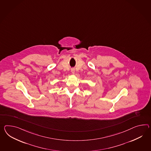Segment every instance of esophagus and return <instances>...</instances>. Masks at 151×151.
I'll return each mask as SVG.
<instances>
[{
    "mask_svg": "<svg viewBox=\"0 0 151 151\" xmlns=\"http://www.w3.org/2000/svg\"><path fill=\"white\" fill-rule=\"evenodd\" d=\"M71 73H72L73 74H74V73H75V69H71Z\"/></svg>",
    "mask_w": 151,
    "mask_h": 151,
    "instance_id": "34e87169",
    "label": "esophagus"
}]
</instances>
